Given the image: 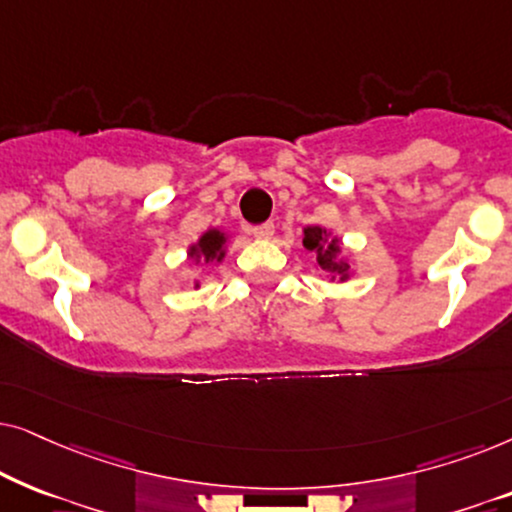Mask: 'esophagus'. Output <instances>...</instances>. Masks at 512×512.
<instances>
[{
	"instance_id": "1",
	"label": "esophagus",
	"mask_w": 512,
	"mask_h": 512,
	"mask_svg": "<svg viewBox=\"0 0 512 512\" xmlns=\"http://www.w3.org/2000/svg\"><path fill=\"white\" fill-rule=\"evenodd\" d=\"M251 235L258 237V240H270V237L275 235V226H272V223H263V226L251 228Z\"/></svg>"
}]
</instances>
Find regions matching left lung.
Masks as SVG:
<instances>
[{
    "label": "left lung",
    "mask_w": 512,
    "mask_h": 512,
    "mask_svg": "<svg viewBox=\"0 0 512 512\" xmlns=\"http://www.w3.org/2000/svg\"><path fill=\"white\" fill-rule=\"evenodd\" d=\"M303 247L312 251L314 265L326 272L328 282L342 284L352 279V270H349V261L345 251H342L340 237L333 235L331 230L321 226L303 228Z\"/></svg>",
    "instance_id": "8db88e82"
}]
</instances>
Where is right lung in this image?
Returning a JSON list of instances; mask_svg holds the SVG:
<instances>
[{"mask_svg": "<svg viewBox=\"0 0 512 512\" xmlns=\"http://www.w3.org/2000/svg\"><path fill=\"white\" fill-rule=\"evenodd\" d=\"M228 242H230V235L226 233V230L209 228L198 237V242H193L191 247L186 249L188 261H191L193 265H202V263L219 265V263H223V258H226ZM193 286L198 289L200 286L198 279H193Z\"/></svg>", "mask_w": 512, "mask_h": 512, "instance_id": "obj_1", "label": "right lung"}]
</instances>
